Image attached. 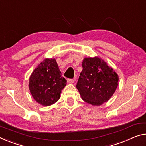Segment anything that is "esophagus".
<instances>
[{
  "mask_svg": "<svg viewBox=\"0 0 146 146\" xmlns=\"http://www.w3.org/2000/svg\"><path fill=\"white\" fill-rule=\"evenodd\" d=\"M68 82L69 83H73L74 82H75V78H73V79H71V78H69V79H68Z\"/></svg>",
  "mask_w": 146,
  "mask_h": 146,
  "instance_id": "esophagus-1",
  "label": "esophagus"
}]
</instances>
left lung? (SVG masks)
I'll return each mask as SVG.
<instances>
[{
	"label": "left lung",
	"instance_id": "left-lung-1",
	"mask_svg": "<svg viewBox=\"0 0 146 146\" xmlns=\"http://www.w3.org/2000/svg\"><path fill=\"white\" fill-rule=\"evenodd\" d=\"M118 80L117 73L106 62L98 57L86 58L76 86L85 102L100 105L114 94Z\"/></svg>",
	"mask_w": 146,
	"mask_h": 146
}]
</instances>
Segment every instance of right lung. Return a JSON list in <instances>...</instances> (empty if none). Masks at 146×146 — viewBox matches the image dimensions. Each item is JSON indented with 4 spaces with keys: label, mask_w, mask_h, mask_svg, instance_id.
<instances>
[{
    "label": "right lung",
    "mask_w": 146,
    "mask_h": 146,
    "mask_svg": "<svg viewBox=\"0 0 146 146\" xmlns=\"http://www.w3.org/2000/svg\"><path fill=\"white\" fill-rule=\"evenodd\" d=\"M67 80L62 77L55 59H45L34 69L30 77L29 89L41 105L49 106L58 100Z\"/></svg>",
    "instance_id": "add662e5"
}]
</instances>
